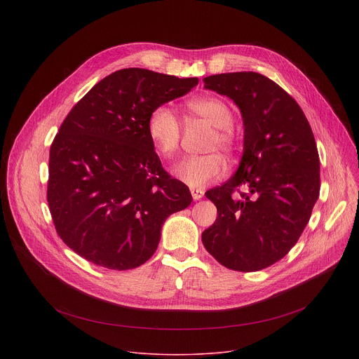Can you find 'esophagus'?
Wrapping results in <instances>:
<instances>
[{
    "label": "esophagus",
    "mask_w": 359,
    "mask_h": 359,
    "mask_svg": "<svg viewBox=\"0 0 359 359\" xmlns=\"http://www.w3.org/2000/svg\"><path fill=\"white\" fill-rule=\"evenodd\" d=\"M193 200H200L204 196V191L201 189H190Z\"/></svg>",
    "instance_id": "obj_1"
}]
</instances>
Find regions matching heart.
Here are the masks:
<instances>
[{"label": "heart", "mask_w": 359, "mask_h": 359, "mask_svg": "<svg viewBox=\"0 0 359 359\" xmlns=\"http://www.w3.org/2000/svg\"><path fill=\"white\" fill-rule=\"evenodd\" d=\"M187 112L213 126V132L204 142V150H222L227 156L236 155L238 137L233 130V111L227 102L216 96H204L189 100ZM147 136L159 155L172 159L180 147L182 123L168 107L153 109L146 123ZM226 172V162L216 151L190 156L175 168V175L193 189H201L220 179Z\"/></svg>", "instance_id": "b5f03b06"}]
</instances>
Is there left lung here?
Segmentation results:
<instances>
[{"instance_id": "left-lung-1", "label": "left lung", "mask_w": 359, "mask_h": 359, "mask_svg": "<svg viewBox=\"0 0 359 359\" xmlns=\"http://www.w3.org/2000/svg\"><path fill=\"white\" fill-rule=\"evenodd\" d=\"M203 81L240 108L244 149L237 172L206 191L217 219L201 241L222 266L259 271L284 257L311 217L321 184L314 133L295 99L262 74Z\"/></svg>"}]
</instances>
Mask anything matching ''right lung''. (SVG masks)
Here are the masks:
<instances>
[{"instance_id":"right-lung-1","label":"right lung","mask_w":359,"mask_h":359,"mask_svg":"<svg viewBox=\"0 0 359 359\" xmlns=\"http://www.w3.org/2000/svg\"><path fill=\"white\" fill-rule=\"evenodd\" d=\"M197 78L142 68L99 81L71 109L49 149L46 200L62 241L85 260L130 270L156 251L165 220L191 203L162 166L146 123Z\"/></svg>"}]
</instances>
